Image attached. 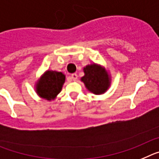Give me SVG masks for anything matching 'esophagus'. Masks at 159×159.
<instances>
[{
	"label": "esophagus",
	"mask_w": 159,
	"mask_h": 159,
	"mask_svg": "<svg viewBox=\"0 0 159 159\" xmlns=\"http://www.w3.org/2000/svg\"><path fill=\"white\" fill-rule=\"evenodd\" d=\"M71 78L74 81H76V80L78 79V74H71Z\"/></svg>",
	"instance_id": "esophagus-1"
}]
</instances>
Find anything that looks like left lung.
I'll list each match as a JSON object with an SVG mask.
<instances>
[{
    "mask_svg": "<svg viewBox=\"0 0 159 159\" xmlns=\"http://www.w3.org/2000/svg\"><path fill=\"white\" fill-rule=\"evenodd\" d=\"M83 70L85 75L81 78V81L88 90L95 94H102L110 87V77L102 66L96 64L88 65Z\"/></svg>",
    "mask_w": 159,
    "mask_h": 159,
    "instance_id": "left-lung-1",
    "label": "left lung"
}]
</instances>
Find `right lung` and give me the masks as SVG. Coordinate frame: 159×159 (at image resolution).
Instances as JSON below:
<instances>
[{
  "instance_id": "obj_1",
  "label": "right lung",
  "mask_w": 159,
  "mask_h": 159,
  "mask_svg": "<svg viewBox=\"0 0 159 159\" xmlns=\"http://www.w3.org/2000/svg\"><path fill=\"white\" fill-rule=\"evenodd\" d=\"M66 76L61 72L48 70L36 84V91L41 98L53 100L61 90Z\"/></svg>"
}]
</instances>
